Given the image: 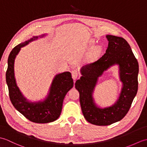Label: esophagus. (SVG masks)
I'll list each match as a JSON object with an SVG mask.
<instances>
[{
	"mask_svg": "<svg viewBox=\"0 0 147 147\" xmlns=\"http://www.w3.org/2000/svg\"><path fill=\"white\" fill-rule=\"evenodd\" d=\"M71 73H72V77H73V80H76L78 76V71L76 69H73V71H72Z\"/></svg>",
	"mask_w": 147,
	"mask_h": 147,
	"instance_id": "esophagus-1",
	"label": "esophagus"
}]
</instances>
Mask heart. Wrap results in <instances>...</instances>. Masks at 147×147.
I'll list each match as a JSON object with an SVG mask.
<instances>
[{
  "label": "heart",
  "instance_id": "b5f03b06",
  "mask_svg": "<svg viewBox=\"0 0 147 147\" xmlns=\"http://www.w3.org/2000/svg\"><path fill=\"white\" fill-rule=\"evenodd\" d=\"M98 52H99L98 49H95L94 50V51H93V53H94V54H98Z\"/></svg>",
  "mask_w": 147,
  "mask_h": 147
}]
</instances>
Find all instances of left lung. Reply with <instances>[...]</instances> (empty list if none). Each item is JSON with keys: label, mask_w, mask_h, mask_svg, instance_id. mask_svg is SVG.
<instances>
[{"label": "left lung", "mask_w": 147, "mask_h": 147, "mask_svg": "<svg viewBox=\"0 0 147 147\" xmlns=\"http://www.w3.org/2000/svg\"><path fill=\"white\" fill-rule=\"evenodd\" d=\"M107 49L102 57L82 68L83 76L75 83L80 93V102L83 114L90 123L107 126L121 120L128 112L138 91V63L128 43L121 37L106 36ZM120 65V79L123 83L118 100L111 107L100 109L95 105L92 93L98 77L111 65Z\"/></svg>", "instance_id": "1"}]
</instances>
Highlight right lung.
<instances>
[{"instance_id":"obj_1","label":"right lung","mask_w":147,"mask_h":147,"mask_svg":"<svg viewBox=\"0 0 147 147\" xmlns=\"http://www.w3.org/2000/svg\"><path fill=\"white\" fill-rule=\"evenodd\" d=\"M33 40L35 38L21 43L12 50L8 57V66L5 74L6 82L8 86L9 98L17 111L33 123H48L55 121L59 117L64 98L69 90L73 88L74 83L69 72L57 74L53 80L48 97L45 101L38 103H30L26 101L16 83L14 62L16 56L21 48Z\"/></svg>"}]
</instances>
